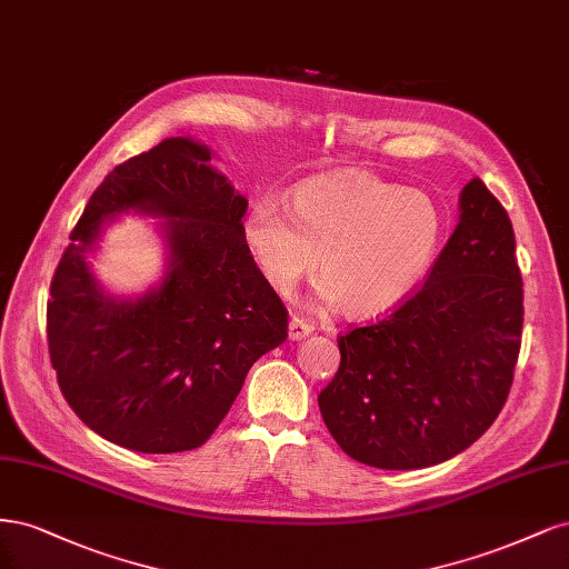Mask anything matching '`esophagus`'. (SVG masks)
Returning a JSON list of instances; mask_svg holds the SVG:
<instances>
[{
  "mask_svg": "<svg viewBox=\"0 0 569 569\" xmlns=\"http://www.w3.org/2000/svg\"><path fill=\"white\" fill-rule=\"evenodd\" d=\"M311 331H315V326H311V323L305 321V319H300V317H292V319L288 321V338H290L292 342L311 336Z\"/></svg>",
  "mask_w": 569,
  "mask_h": 569,
  "instance_id": "esophagus-1",
  "label": "esophagus"
}]
</instances>
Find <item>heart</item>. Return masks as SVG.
Returning <instances> with one entry per match:
<instances>
[{"label":"heart","mask_w":569,"mask_h":569,"mask_svg":"<svg viewBox=\"0 0 569 569\" xmlns=\"http://www.w3.org/2000/svg\"><path fill=\"white\" fill-rule=\"evenodd\" d=\"M243 236L277 290L296 288L319 262L317 302H345L369 317L405 300L426 277L442 246L445 214L423 191L369 172H338L302 181L290 210L273 196L254 200Z\"/></svg>","instance_id":"heart-1"}]
</instances>
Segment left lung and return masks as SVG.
Returning <instances> with one entry per match:
<instances>
[{"label": "left lung", "instance_id": "1", "mask_svg": "<svg viewBox=\"0 0 569 569\" xmlns=\"http://www.w3.org/2000/svg\"><path fill=\"white\" fill-rule=\"evenodd\" d=\"M411 300L338 340L319 395L328 432L355 461L418 470L468 449L497 420L520 355L522 277L508 212L482 179Z\"/></svg>", "mask_w": 569, "mask_h": 569}]
</instances>
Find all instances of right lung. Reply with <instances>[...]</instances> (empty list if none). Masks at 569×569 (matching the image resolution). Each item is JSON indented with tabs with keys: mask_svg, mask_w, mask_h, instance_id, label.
I'll return each mask as SVG.
<instances>
[{
	"mask_svg": "<svg viewBox=\"0 0 569 569\" xmlns=\"http://www.w3.org/2000/svg\"><path fill=\"white\" fill-rule=\"evenodd\" d=\"M214 153L170 137L91 193L51 281L47 338L59 388L87 428L141 453L206 442L250 366L288 336V315L243 236L248 198ZM120 213L160 218L163 277L116 297L90 269Z\"/></svg>",
	"mask_w": 569,
	"mask_h": 569,
	"instance_id": "obj_1",
	"label": "right lung"
}]
</instances>
